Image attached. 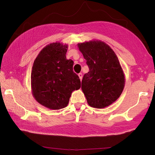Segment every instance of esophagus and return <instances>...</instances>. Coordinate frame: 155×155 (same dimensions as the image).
<instances>
[{
    "instance_id": "esophagus-1",
    "label": "esophagus",
    "mask_w": 155,
    "mask_h": 155,
    "mask_svg": "<svg viewBox=\"0 0 155 155\" xmlns=\"http://www.w3.org/2000/svg\"><path fill=\"white\" fill-rule=\"evenodd\" d=\"M78 76L79 78V79H80V80H82V78H83V74L81 73H79L78 74Z\"/></svg>"
}]
</instances>
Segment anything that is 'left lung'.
<instances>
[{"mask_svg":"<svg viewBox=\"0 0 155 155\" xmlns=\"http://www.w3.org/2000/svg\"><path fill=\"white\" fill-rule=\"evenodd\" d=\"M89 72L84 75L81 89L91 107L104 108L114 102L125 86L124 73L118 57L101 41L79 43Z\"/></svg>","mask_w":155,"mask_h":155,"instance_id":"1","label":"left lung"}]
</instances>
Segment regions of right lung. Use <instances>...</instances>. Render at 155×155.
I'll use <instances>...</instances> for the list:
<instances>
[{
  "label": "right lung",
  "mask_w": 155,
  "mask_h": 155,
  "mask_svg": "<svg viewBox=\"0 0 155 155\" xmlns=\"http://www.w3.org/2000/svg\"><path fill=\"white\" fill-rule=\"evenodd\" d=\"M67 49V45L50 43L40 51L32 67L33 96L52 110L66 107L72 92L81 87L80 79L73 71V61L66 58Z\"/></svg>",
  "instance_id": "1"
}]
</instances>
